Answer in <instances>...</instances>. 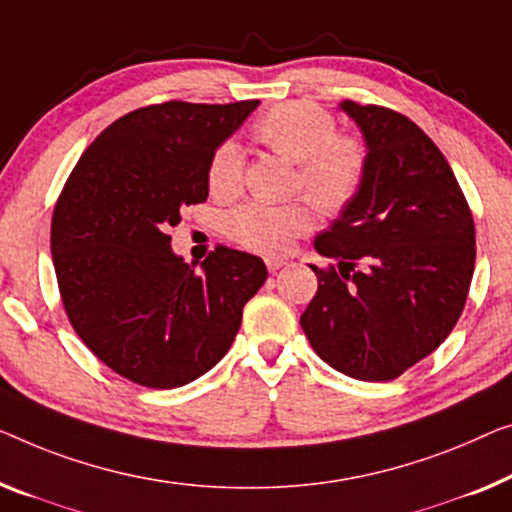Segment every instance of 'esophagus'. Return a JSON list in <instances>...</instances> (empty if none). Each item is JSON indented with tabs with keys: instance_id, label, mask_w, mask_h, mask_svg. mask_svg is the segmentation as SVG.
I'll return each instance as SVG.
<instances>
[{
	"instance_id": "obj_1",
	"label": "esophagus",
	"mask_w": 512,
	"mask_h": 512,
	"mask_svg": "<svg viewBox=\"0 0 512 512\" xmlns=\"http://www.w3.org/2000/svg\"><path fill=\"white\" fill-rule=\"evenodd\" d=\"M285 264H287L285 259H278V257H269V259H266V266H269L271 273H278Z\"/></svg>"
}]
</instances>
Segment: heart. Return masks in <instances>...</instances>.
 I'll return each instance as SVG.
<instances>
[{"label":"heart","instance_id":"heart-1","mask_svg":"<svg viewBox=\"0 0 512 512\" xmlns=\"http://www.w3.org/2000/svg\"><path fill=\"white\" fill-rule=\"evenodd\" d=\"M335 119L312 103H282L255 121L253 133L264 147L299 163L296 183L324 213H338L354 200L368 167L363 142L335 133ZM243 181L241 147L232 140L213 151L207 167L209 190L216 197H234ZM227 232L241 246L257 253H285L310 230V213L299 202H248L227 216Z\"/></svg>","mask_w":512,"mask_h":512}]
</instances>
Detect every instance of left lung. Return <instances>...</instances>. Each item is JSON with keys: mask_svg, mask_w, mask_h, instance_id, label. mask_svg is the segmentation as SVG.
I'll list each match as a JSON object with an SVG mask.
<instances>
[{"mask_svg": "<svg viewBox=\"0 0 512 512\" xmlns=\"http://www.w3.org/2000/svg\"><path fill=\"white\" fill-rule=\"evenodd\" d=\"M363 135L368 167L356 197L315 250L301 329L324 363L361 381H391L453 331L476 264V230L460 183L414 121L379 105L342 101Z\"/></svg>", "mask_w": 512, "mask_h": 512, "instance_id": "8db88e82", "label": "left lung"}]
</instances>
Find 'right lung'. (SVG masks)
I'll return each mask as SVG.
<instances>
[{
    "instance_id": "right-lung-1",
    "label": "right lung",
    "mask_w": 512,
    "mask_h": 512,
    "mask_svg": "<svg viewBox=\"0 0 512 512\" xmlns=\"http://www.w3.org/2000/svg\"><path fill=\"white\" fill-rule=\"evenodd\" d=\"M259 101H170L124 114L89 144L52 213V262L75 333L117 375L147 388L202 377L232 347L266 264L218 246L186 264L179 211L209 197L211 154Z\"/></svg>"
}]
</instances>
